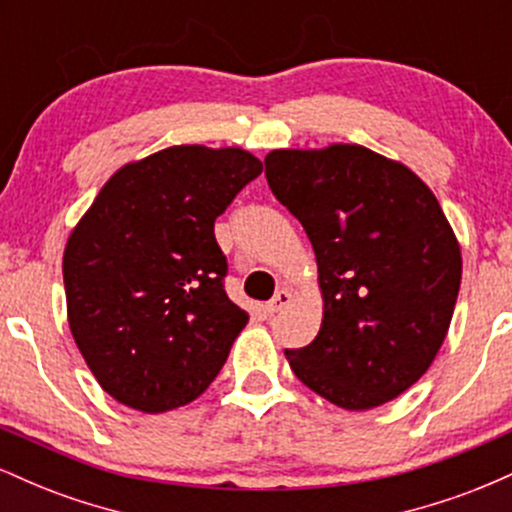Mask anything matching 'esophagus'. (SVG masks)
<instances>
[{"mask_svg": "<svg viewBox=\"0 0 512 512\" xmlns=\"http://www.w3.org/2000/svg\"><path fill=\"white\" fill-rule=\"evenodd\" d=\"M291 303V291L289 289H279L274 293V298L272 301L267 303V313H281V310L286 308V305Z\"/></svg>", "mask_w": 512, "mask_h": 512, "instance_id": "esophagus-1", "label": "esophagus"}]
</instances>
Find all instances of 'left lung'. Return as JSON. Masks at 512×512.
<instances>
[{
    "label": "left lung",
    "instance_id": "1",
    "mask_svg": "<svg viewBox=\"0 0 512 512\" xmlns=\"http://www.w3.org/2000/svg\"><path fill=\"white\" fill-rule=\"evenodd\" d=\"M264 175L313 243L325 298L317 337L286 349L291 370L342 409L399 397L436 358L460 291V245L436 195L356 144L272 151Z\"/></svg>",
    "mask_w": 512,
    "mask_h": 512
}]
</instances>
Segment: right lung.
<instances>
[{"instance_id":"right-lung-1","label":"right lung","mask_w":512,"mask_h":512,"mask_svg":"<svg viewBox=\"0 0 512 512\" xmlns=\"http://www.w3.org/2000/svg\"><path fill=\"white\" fill-rule=\"evenodd\" d=\"M260 173L243 149L170 146L117 170L72 231L69 327L117 402L158 414L219 375L248 313L223 289L214 221Z\"/></svg>"}]
</instances>
